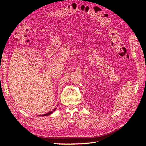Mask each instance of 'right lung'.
<instances>
[{"mask_svg": "<svg viewBox=\"0 0 146 146\" xmlns=\"http://www.w3.org/2000/svg\"><path fill=\"white\" fill-rule=\"evenodd\" d=\"M56 110V108L54 110V111H55V110ZM53 113V111H50V112H49V113H46V114H42V115H40L41 116H48V115H49V114H52Z\"/></svg>", "mask_w": 146, "mask_h": 146, "instance_id": "obj_1", "label": "right lung"}]
</instances>
